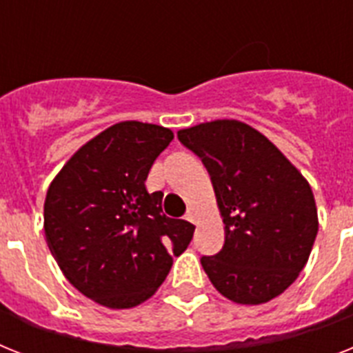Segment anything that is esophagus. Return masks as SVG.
<instances>
[{
	"mask_svg": "<svg viewBox=\"0 0 353 353\" xmlns=\"http://www.w3.org/2000/svg\"><path fill=\"white\" fill-rule=\"evenodd\" d=\"M185 220H189V222H194V211H189L188 214H185Z\"/></svg>",
	"mask_w": 353,
	"mask_h": 353,
	"instance_id": "34e87169",
	"label": "esophagus"
}]
</instances>
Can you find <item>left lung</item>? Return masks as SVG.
<instances>
[{"label": "left lung", "instance_id": "obj_1", "mask_svg": "<svg viewBox=\"0 0 353 353\" xmlns=\"http://www.w3.org/2000/svg\"><path fill=\"white\" fill-rule=\"evenodd\" d=\"M211 174L225 243L202 267L240 305L278 298L307 265L319 220L310 183L252 126L218 119L179 131Z\"/></svg>", "mask_w": 353, "mask_h": 353}]
</instances>
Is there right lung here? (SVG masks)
I'll use <instances>...</instances> for the list:
<instances>
[{
    "mask_svg": "<svg viewBox=\"0 0 353 353\" xmlns=\"http://www.w3.org/2000/svg\"><path fill=\"white\" fill-rule=\"evenodd\" d=\"M170 128L117 122L81 145L45 198L48 249L70 283L103 307L150 299L193 238L194 225L162 212L145 179L173 141Z\"/></svg>",
    "mask_w": 353,
    "mask_h": 353,
    "instance_id": "add662e5",
    "label": "right lung"
}]
</instances>
